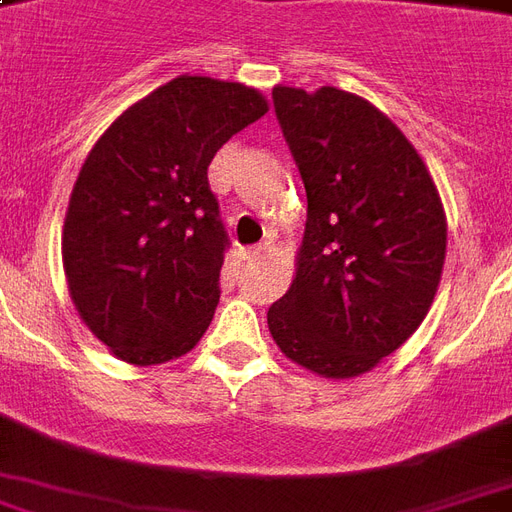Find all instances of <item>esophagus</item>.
Returning a JSON list of instances; mask_svg holds the SVG:
<instances>
[{"instance_id":"esophagus-1","label":"esophagus","mask_w":512,"mask_h":512,"mask_svg":"<svg viewBox=\"0 0 512 512\" xmlns=\"http://www.w3.org/2000/svg\"><path fill=\"white\" fill-rule=\"evenodd\" d=\"M266 252H268L266 244H257V246H249V249L244 252V257L246 260H260V257L266 255Z\"/></svg>"}]
</instances>
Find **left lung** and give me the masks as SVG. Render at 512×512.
Returning a JSON list of instances; mask_svg holds the SVG:
<instances>
[{"instance_id": "obj_1", "label": "left lung", "mask_w": 512, "mask_h": 512, "mask_svg": "<svg viewBox=\"0 0 512 512\" xmlns=\"http://www.w3.org/2000/svg\"><path fill=\"white\" fill-rule=\"evenodd\" d=\"M306 187V230L268 331L298 366L350 380L418 331L445 266L448 219L426 162L358 94L274 86Z\"/></svg>"}]
</instances>
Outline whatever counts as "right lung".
I'll return each instance as SVG.
<instances>
[{
    "instance_id": "right-lung-1",
    "label": "right lung",
    "mask_w": 512,
    "mask_h": 512,
    "mask_svg": "<svg viewBox=\"0 0 512 512\" xmlns=\"http://www.w3.org/2000/svg\"><path fill=\"white\" fill-rule=\"evenodd\" d=\"M266 113L252 86L179 75L89 151L64 217L62 263L83 325L121 361H173L206 333L227 246L208 165Z\"/></svg>"
}]
</instances>
